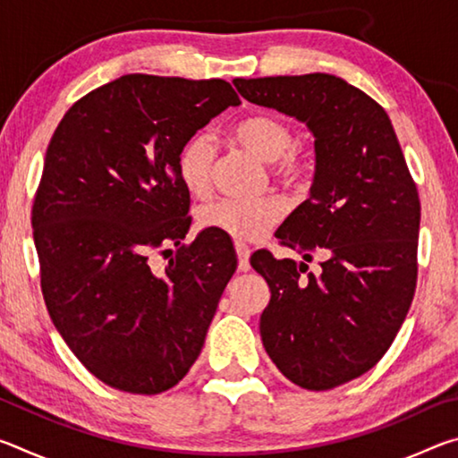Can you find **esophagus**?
I'll list each match as a JSON object with an SVG mask.
<instances>
[{
    "label": "esophagus",
    "mask_w": 458,
    "mask_h": 458,
    "mask_svg": "<svg viewBox=\"0 0 458 458\" xmlns=\"http://www.w3.org/2000/svg\"><path fill=\"white\" fill-rule=\"evenodd\" d=\"M234 248L238 254V270L240 273H246V270H250V248H248L244 242H240V240H236Z\"/></svg>",
    "instance_id": "34e87169"
}]
</instances>
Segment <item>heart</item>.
<instances>
[{"mask_svg": "<svg viewBox=\"0 0 458 458\" xmlns=\"http://www.w3.org/2000/svg\"><path fill=\"white\" fill-rule=\"evenodd\" d=\"M232 139L259 159L273 165V174L283 183L299 185L311 175V157L303 145L293 141V131L273 114H250L232 127ZM214 151L206 135H196L177 155V175L191 196H206L212 182ZM283 214L281 201L218 199L199 210V226L222 232L236 240H259L275 226Z\"/></svg>", "mask_w": 458, "mask_h": 458, "instance_id": "heart-1", "label": "heart"}]
</instances>
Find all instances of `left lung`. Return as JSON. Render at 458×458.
Returning a JSON list of instances; mask_svg holds the SVG:
<instances>
[{
  "label": "left lung",
  "instance_id": "8db88e82",
  "mask_svg": "<svg viewBox=\"0 0 458 458\" xmlns=\"http://www.w3.org/2000/svg\"><path fill=\"white\" fill-rule=\"evenodd\" d=\"M248 103L305 123L315 137L309 198L276 230L305 262L252 254L270 301L260 337L284 377L331 390L371 369L412 303L420 199L386 111L333 74L234 79ZM323 251L322 275L306 272ZM308 275L305 276L304 273Z\"/></svg>",
  "mask_w": 458,
  "mask_h": 458
}]
</instances>
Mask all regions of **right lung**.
Returning <instances> with one entry per match:
<instances>
[{
	"mask_svg": "<svg viewBox=\"0 0 458 458\" xmlns=\"http://www.w3.org/2000/svg\"><path fill=\"white\" fill-rule=\"evenodd\" d=\"M240 98L226 81L125 74L68 108L54 131L32 208L50 319L92 376L159 394L204 347L236 252L220 232L190 246L182 147ZM178 248L161 276L148 252Z\"/></svg>",
	"mask_w": 458,
	"mask_h": 458,
	"instance_id": "1",
	"label": "right lung"
}]
</instances>
